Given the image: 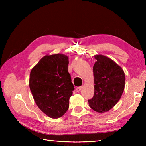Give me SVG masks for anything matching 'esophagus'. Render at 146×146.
<instances>
[{"instance_id":"obj_1","label":"esophagus","mask_w":146,"mask_h":146,"mask_svg":"<svg viewBox=\"0 0 146 146\" xmlns=\"http://www.w3.org/2000/svg\"><path fill=\"white\" fill-rule=\"evenodd\" d=\"M82 89V86H78V87H77V88H76V92H80V90H81Z\"/></svg>"}]
</instances>
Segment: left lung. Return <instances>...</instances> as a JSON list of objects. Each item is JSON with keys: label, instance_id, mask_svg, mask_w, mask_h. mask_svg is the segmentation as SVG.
<instances>
[{"label": "left lung", "instance_id": "obj_1", "mask_svg": "<svg viewBox=\"0 0 146 146\" xmlns=\"http://www.w3.org/2000/svg\"><path fill=\"white\" fill-rule=\"evenodd\" d=\"M94 58L97 60L93 68L95 92L88 104L97 112H107L117 104L123 94L125 73L119 64L105 56L96 54Z\"/></svg>", "mask_w": 146, "mask_h": 146}]
</instances>
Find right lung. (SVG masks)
<instances>
[{
  "label": "right lung",
  "instance_id": "obj_1",
  "mask_svg": "<svg viewBox=\"0 0 146 146\" xmlns=\"http://www.w3.org/2000/svg\"><path fill=\"white\" fill-rule=\"evenodd\" d=\"M63 54H46L30 73L29 88L35 103L43 113L58 119L66 112L74 86Z\"/></svg>",
  "mask_w": 146,
  "mask_h": 146
}]
</instances>
